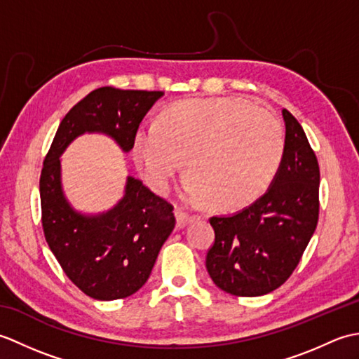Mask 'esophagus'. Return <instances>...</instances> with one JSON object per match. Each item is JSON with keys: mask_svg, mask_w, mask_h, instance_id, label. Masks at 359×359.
<instances>
[{"mask_svg": "<svg viewBox=\"0 0 359 359\" xmlns=\"http://www.w3.org/2000/svg\"><path fill=\"white\" fill-rule=\"evenodd\" d=\"M193 216L187 215V212L177 210L175 211V225H177V228H185L189 222H193Z\"/></svg>", "mask_w": 359, "mask_h": 359, "instance_id": "obj_1", "label": "esophagus"}]
</instances>
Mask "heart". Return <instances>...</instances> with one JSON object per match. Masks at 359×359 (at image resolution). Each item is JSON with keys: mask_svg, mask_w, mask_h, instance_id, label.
<instances>
[{"mask_svg": "<svg viewBox=\"0 0 359 359\" xmlns=\"http://www.w3.org/2000/svg\"><path fill=\"white\" fill-rule=\"evenodd\" d=\"M284 133L270 112L245 98H188L171 104L158 121L135 128L133 152L144 180L158 194L180 168L193 203L236 210L262 196L284 157Z\"/></svg>", "mask_w": 359, "mask_h": 359, "instance_id": "b5f03b06", "label": "heart"}]
</instances>
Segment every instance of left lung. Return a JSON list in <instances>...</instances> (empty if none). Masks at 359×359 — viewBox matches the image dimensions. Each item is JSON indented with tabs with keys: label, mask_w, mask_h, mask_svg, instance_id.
<instances>
[{
	"label": "left lung",
	"mask_w": 359,
	"mask_h": 359,
	"mask_svg": "<svg viewBox=\"0 0 359 359\" xmlns=\"http://www.w3.org/2000/svg\"><path fill=\"white\" fill-rule=\"evenodd\" d=\"M284 157L269 189L234 215L212 216L216 239L207 253L212 282L234 296H262L280 287L299 264L316 230L319 165L292 114Z\"/></svg>",
	"instance_id": "obj_1"
}]
</instances>
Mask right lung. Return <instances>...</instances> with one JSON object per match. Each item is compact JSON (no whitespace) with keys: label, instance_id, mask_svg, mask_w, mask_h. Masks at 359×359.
<instances>
[{"label":"right lung","instance_id":"right-lung-1","mask_svg":"<svg viewBox=\"0 0 359 359\" xmlns=\"http://www.w3.org/2000/svg\"><path fill=\"white\" fill-rule=\"evenodd\" d=\"M162 90L95 89L66 114L44 158L40 177L46 242L66 276L98 301L134 294L148 280L158 251L175 225L172 205L129 174L112 208L86 215L67 201L62 157L83 134L108 135L123 152Z\"/></svg>","mask_w":359,"mask_h":359}]
</instances>
